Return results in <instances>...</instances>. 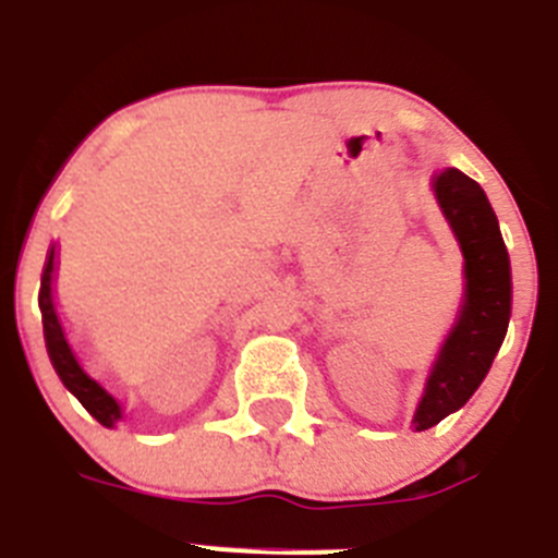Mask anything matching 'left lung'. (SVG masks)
<instances>
[{"label":"left lung","instance_id":"1","mask_svg":"<svg viewBox=\"0 0 558 558\" xmlns=\"http://www.w3.org/2000/svg\"><path fill=\"white\" fill-rule=\"evenodd\" d=\"M434 192L464 253L466 300L414 414L416 430L434 428L473 398L504 344L511 316L509 253L484 189L459 169H445L434 178Z\"/></svg>","mask_w":558,"mask_h":558}]
</instances>
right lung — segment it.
Wrapping results in <instances>:
<instances>
[{
	"instance_id": "obj_1",
	"label": "right lung",
	"mask_w": 558,
	"mask_h": 558,
	"mask_svg": "<svg viewBox=\"0 0 558 558\" xmlns=\"http://www.w3.org/2000/svg\"><path fill=\"white\" fill-rule=\"evenodd\" d=\"M52 260H54V247L47 253V264H44V275H41V319H44V339H47L49 361H52L54 373H58V378L63 380V386H66L74 398L85 405V411H88L97 423H102L105 428H113V425L122 420V405L110 398L108 391H105L97 380H92L83 373V366L77 364L72 348H69L66 336H63V328H60L58 314H54Z\"/></svg>"
}]
</instances>
